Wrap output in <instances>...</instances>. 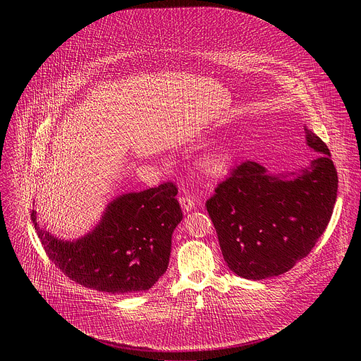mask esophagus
Here are the masks:
<instances>
[{
  "label": "esophagus",
  "instance_id": "esophagus-1",
  "mask_svg": "<svg viewBox=\"0 0 361 361\" xmlns=\"http://www.w3.org/2000/svg\"><path fill=\"white\" fill-rule=\"evenodd\" d=\"M179 203L182 206L183 212H189V211H192L195 207L197 206V200L193 196L188 195V193H185V195H182L179 197Z\"/></svg>",
  "mask_w": 361,
  "mask_h": 361
}]
</instances>
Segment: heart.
Listing matches in <instances>:
<instances>
[{
    "instance_id": "b5f03b06",
    "label": "heart",
    "mask_w": 361,
    "mask_h": 361,
    "mask_svg": "<svg viewBox=\"0 0 361 361\" xmlns=\"http://www.w3.org/2000/svg\"><path fill=\"white\" fill-rule=\"evenodd\" d=\"M232 168V152L229 147L219 145L215 146L206 153L200 159V171L206 175L207 178L218 179L224 178L229 173Z\"/></svg>"
}]
</instances>
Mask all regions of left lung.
I'll return each mask as SVG.
<instances>
[{
	"instance_id": "left-lung-1",
	"label": "left lung",
	"mask_w": 361,
	"mask_h": 361,
	"mask_svg": "<svg viewBox=\"0 0 361 361\" xmlns=\"http://www.w3.org/2000/svg\"><path fill=\"white\" fill-rule=\"evenodd\" d=\"M305 135L319 154L309 166L272 175L246 161L207 200L224 259L245 279L278 276L293 268L331 219L338 173L326 145L307 126Z\"/></svg>"
}]
</instances>
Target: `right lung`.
Listing matches in <instances>:
<instances>
[{
	"label": "right lung",
	"instance_id": "add662e5",
	"mask_svg": "<svg viewBox=\"0 0 361 361\" xmlns=\"http://www.w3.org/2000/svg\"><path fill=\"white\" fill-rule=\"evenodd\" d=\"M178 189L166 182L143 192H132L108 203L99 224L86 235L65 240L32 221L52 262L72 281L115 295L149 290L165 274L172 233L183 214Z\"/></svg>",
	"mask_w": 361,
	"mask_h": 361
}]
</instances>
